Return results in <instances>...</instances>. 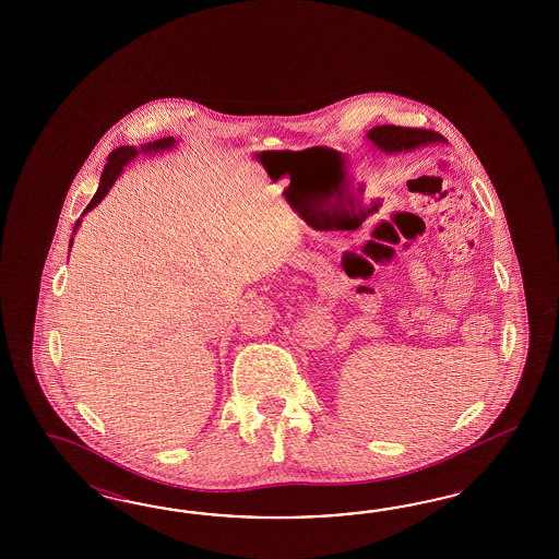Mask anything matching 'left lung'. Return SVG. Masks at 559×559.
Returning <instances> with one entry per match:
<instances>
[{
	"label": "left lung",
	"mask_w": 559,
	"mask_h": 559,
	"mask_svg": "<svg viewBox=\"0 0 559 559\" xmlns=\"http://www.w3.org/2000/svg\"><path fill=\"white\" fill-rule=\"evenodd\" d=\"M367 136L383 152H402V150L418 147L428 141H440L439 133L430 129H412V127H395V124L372 127Z\"/></svg>",
	"instance_id": "left-lung-1"
}]
</instances>
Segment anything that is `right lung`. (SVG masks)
Listing matches in <instances>:
<instances>
[{
	"label": "right lung",
	"instance_id": "right-lung-1",
	"mask_svg": "<svg viewBox=\"0 0 559 559\" xmlns=\"http://www.w3.org/2000/svg\"><path fill=\"white\" fill-rule=\"evenodd\" d=\"M174 143H176V139H174V136H164V139H157V141H153V143L143 145L141 150H143V152H162V150H168V147H171ZM136 153H139L136 152V147H129V145H124V147H119V150H115V152L108 155V164L104 166V171H102L100 187L96 190L94 199H92L90 204L85 206V211H90V209H94L96 204L100 203L102 199L106 197V192H108L110 187L115 185V180L119 178L120 171H122V166H124L129 159H133ZM78 225H80V221L75 223V229H78Z\"/></svg>",
	"mask_w": 559,
	"mask_h": 559
}]
</instances>
